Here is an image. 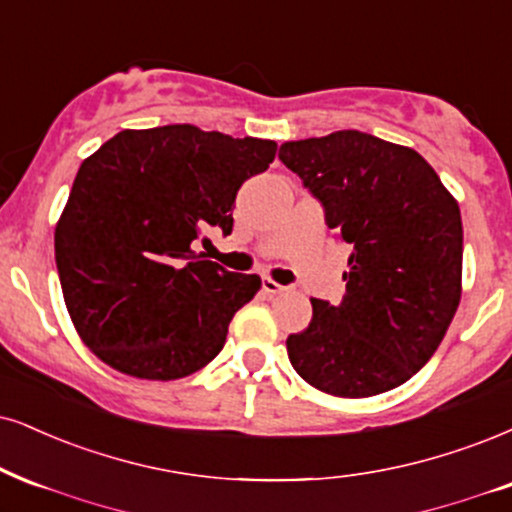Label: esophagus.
I'll list each match as a JSON object with an SVG mask.
<instances>
[{"label":"esophagus","instance_id":"esophagus-1","mask_svg":"<svg viewBox=\"0 0 512 512\" xmlns=\"http://www.w3.org/2000/svg\"><path fill=\"white\" fill-rule=\"evenodd\" d=\"M263 292L266 294H282V292H287V287L285 285H277L275 280H270V277H263Z\"/></svg>","mask_w":512,"mask_h":512}]
</instances>
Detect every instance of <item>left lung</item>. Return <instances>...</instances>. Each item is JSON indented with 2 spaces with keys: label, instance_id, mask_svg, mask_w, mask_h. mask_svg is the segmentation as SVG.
<instances>
[{
  "label": "left lung",
  "instance_id": "8db88e82",
  "mask_svg": "<svg viewBox=\"0 0 512 512\" xmlns=\"http://www.w3.org/2000/svg\"><path fill=\"white\" fill-rule=\"evenodd\" d=\"M277 156L351 249L346 294L337 306L311 299V323L287 337L289 363L346 399L399 387L434 356L456 315V199L418 151L361 130L285 142Z\"/></svg>",
  "mask_w": 512,
  "mask_h": 512
}]
</instances>
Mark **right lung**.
<instances>
[{
  "mask_svg": "<svg viewBox=\"0 0 512 512\" xmlns=\"http://www.w3.org/2000/svg\"><path fill=\"white\" fill-rule=\"evenodd\" d=\"M275 151L273 140L163 125L118 132L82 161L54 251L75 330L104 363L166 382L218 356L261 277L194 246L211 227L230 235L239 187Z\"/></svg>",
  "mask_w": 512,
  "mask_h": 512,
  "instance_id": "add662e5",
  "label": "right lung"
}]
</instances>
